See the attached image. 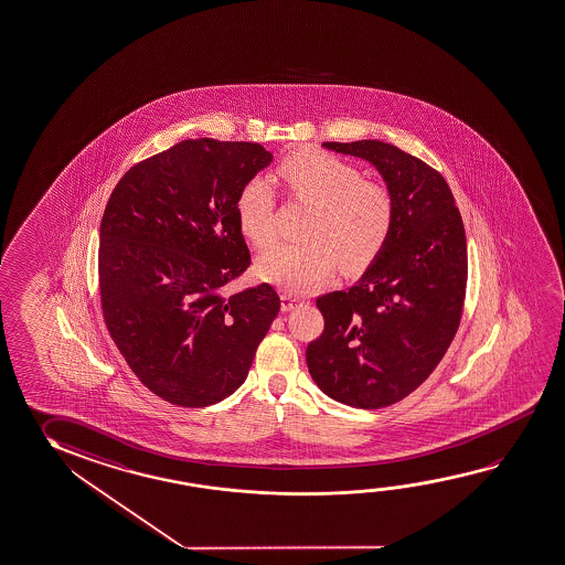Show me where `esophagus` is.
<instances>
[{"label": "esophagus", "mask_w": 565, "mask_h": 565, "mask_svg": "<svg viewBox=\"0 0 565 565\" xmlns=\"http://www.w3.org/2000/svg\"><path fill=\"white\" fill-rule=\"evenodd\" d=\"M298 305H302L300 298L290 295L280 296V310H282V312H290V310H295Z\"/></svg>", "instance_id": "34e87169"}]
</instances>
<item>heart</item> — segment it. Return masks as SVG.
<instances>
[{
  "label": "heart",
  "mask_w": 565,
  "mask_h": 565,
  "mask_svg": "<svg viewBox=\"0 0 565 565\" xmlns=\"http://www.w3.org/2000/svg\"><path fill=\"white\" fill-rule=\"evenodd\" d=\"M278 179L292 196L312 204L302 243H280L259 259L260 277L306 295L332 278L338 265L348 273L363 269L383 247L393 224L388 190L348 162L322 151H298L278 167ZM277 196L267 177H253L237 198L242 232L257 247H269Z\"/></svg>",
  "instance_id": "1"
}]
</instances>
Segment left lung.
<instances>
[{
  "label": "left lung",
  "mask_w": 565,
  "mask_h": 565,
  "mask_svg": "<svg viewBox=\"0 0 565 565\" xmlns=\"http://www.w3.org/2000/svg\"><path fill=\"white\" fill-rule=\"evenodd\" d=\"M322 147L371 162L393 198L383 247L353 287L316 300L323 332L306 350L322 393L373 411L416 391L446 355L466 298V230L448 182L420 159L376 139Z\"/></svg>",
  "instance_id": "8db88e82"
}]
</instances>
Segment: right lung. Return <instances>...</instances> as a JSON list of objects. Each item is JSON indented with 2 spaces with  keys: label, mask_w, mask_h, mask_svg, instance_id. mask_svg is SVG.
I'll return each mask as SVG.
<instances>
[{
  "label": "right lung",
  "mask_w": 565,
  "mask_h": 565,
  "mask_svg": "<svg viewBox=\"0 0 565 565\" xmlns=\"http://www.w3.org/2000/svg\"><path fill=\"white\" fill-rule=\"evenodd\" d=\"M273 152L186 139L121 177L99 225L111 340L149 391L202 408L235 393L280 310L270 285L225 296L252 263L237 198Z\"/></svg>",
  "instance_id": "add662e5"
}]
</instances>
